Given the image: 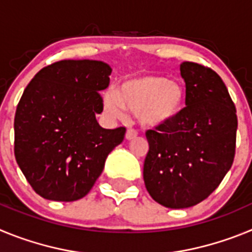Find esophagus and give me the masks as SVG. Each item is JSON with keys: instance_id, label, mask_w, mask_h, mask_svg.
Returning <instances> with one entry per match:
<instances>
[{"instance_id": "34e87169", "label": "esophagus", "mask_w": 252, "mask_h": 252, "mask_svg": "<svg viewBox=\"0 0 252 252\" xmlns=\"http://www.w3.org/2000/svg\"><path fill=\"white\" fill-rule=\"evenodd\" d=\"M137 136V132L133 128H127L126 131V140H133Z\"/></svg>"}]
</instances>
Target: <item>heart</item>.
<instances>
[{"instance_id": "heart-1", "label": "heart", "mask_w": 252, "mask_h": 252, "mask_svg": "<svg viewBox=\"0 0 252 252\" xmlns=\"http://www.w3.org/2000/svg\"><path fill=\"white\" fill-rule=\"evenodd\" d=\"M187 90L179 79L155 73H139L125 78L116 91H107L102 104L108 115L124 116L125 110L136 113L142 127L162 128L174 124L186 108Z\"/></svg>"}]
</instances>
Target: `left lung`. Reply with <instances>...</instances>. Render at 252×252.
Returning a JSON list of instances; mask_svg holds the SVG:
<instances>
[{
    "mask_svg": "<svg viewBox=\"0 0 252 252\" xmlns=\"http://www.w3.org/2000/svg\"><path fill=\"white\" fill-rule=\"evenodd\" d=\"M180 75L187 107L174 124L146 132L144 164L149 194L173 209L195 206L220 186L232 166L237 131L235 104L217 73L183 62Z\"/></svg>",
    "mask_w": 252,
    "mask_h": 252,
    "instance_id": "obj_1",
    "label": "left lung"
}]
</instances>
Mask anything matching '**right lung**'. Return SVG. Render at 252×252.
<instances>
[{
    "label": "right lung",
    "mask_w": 252,
    "mask_h": 252,
    "mask_svg": "<svg viewBox=\"0 0 252 252\" xmlns=\"http://www.w3.org/2000/svg\"><path fill=\"white\" fill-rule=\"evenodd\" d=\"M111 72L101 60H62L36 73L24 91L13 124L15 158L45 199L88 194L108 154L124 141L126 128H103L95 119Z\"/></svg>",
    "instance_id": "1"
}]
</instances>
